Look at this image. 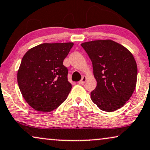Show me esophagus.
Wrapping results in <instances>:
<instances>
[{
  "mask_svg": "<svg viewBox=\"0 0 150 150\" xmlns=\"http://www.w3.org/2000/svg\"><path fill=\"white\" fill-rule=\"evenodd\" d=\"M86 79H87V77H86V76H83V77H82V79L80 80V81L78 82V83L79 84H81V85H83V84L85 83Z\"/></svg>",
  "mask_w": 150,
  "mask_h": 150,
  "instance_id": "obj_1",
  "label": "esophagus"
}]
</instances>
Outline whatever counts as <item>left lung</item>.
Returning <instances> with one entry per match:
<instances>
[{"instance_id":"left-lung-1","label":"left lung","mask_w":150,"mask_h":150,"mask_svg":"<svg viewBox=\"0 0 150 150\" xmlns=\"http://www.w3.org/2000/svg\"><path fill=\"white\" fill-rule=\"evenodd\" d=\"M92 63L97 86L90 94L92 100L105 111L119 109L135 89L137 66L131 52L110 39L81 44Z\"/></svg>"}]
</instances>
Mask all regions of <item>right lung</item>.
Instances as JSON below:
<instances>
[{"label":"right lung","mask_w":150,"mask_h":150,"mask_svg":"<svg viewBox=\"0 0 150 150\" xmlns=\"http://www.w3.org/2000/svg\"><path fill=\"white\" fill-rule=\"evenodd\" d=\"M73 43H42L23 56L18 83L27 103L35 110L53 111L66 100L72 86L63 60Z\"/></svg>","instance_id":"right-lung-1"}]
</instances>
